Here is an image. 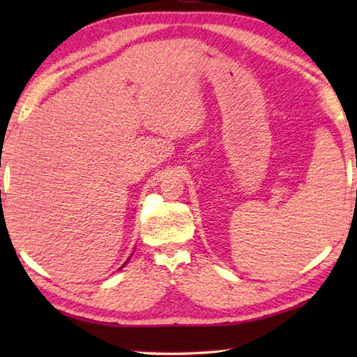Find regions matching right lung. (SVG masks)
<instances>
[{
	"label": "right lung",
	"instance_id": "obj_1",
	"mask_svg": "<svg viewBox=\"0 0 357 357\" xmlns=\"http://www.w3.org/2000/svg\"><path fill=\"white\" fill-rule=\"evenodd\" d=\"M129 259H130V258H129ZM129 259H128V261H129ZM128 261H126V263H128ZM126 263H124V264H123V266H126ZM123 266H121V268H123Z\"/></svg>",
	"mask_w": 357,
	"mask_h": 357
}]
</instances>
